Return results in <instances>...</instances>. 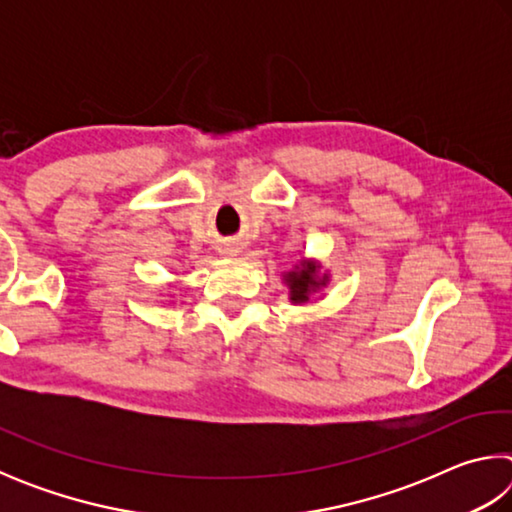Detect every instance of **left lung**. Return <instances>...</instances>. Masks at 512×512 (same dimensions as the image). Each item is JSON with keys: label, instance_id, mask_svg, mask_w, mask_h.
Returning a JSON list of instances; mask_svg holds the SVG:
<instances>
[{"label": "left lung", "instance_id": "obj_1", "mask_svg": "<svg viewBox=\"0 0 512 512\" xmlns=\"http://www.w3.org/2000/svg\"><path fill=\"white\" fill-rule=\"evenodd\" d=\"M282 280L289 287V300L293 305H305L316 291L327 287L329 275L320 273V262L316 259H300V264L284 273Z\"/></svg>", "mask_w": 512, "mask_h": 512}]
</instances>
